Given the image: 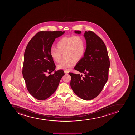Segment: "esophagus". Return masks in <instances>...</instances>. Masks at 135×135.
<instances>
[{
	"label": "esophagus",
	"instance_id": "34e87169",
	"mask_svg": "<svg viewBox=\"0 0 135 135\" xmlns=\"http://www.w3.org/2000/svg\"><path fill=\"white\" fill-rule=\"evenodd\" d=\"M64 73L65 74H66L68 73V72L67 71H64Z\"/></svg>",
	"mask_w": 135,
	"mask_h": 135
}]
</instances>
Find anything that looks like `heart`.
I'll use <instances>...</instances> for the list:
<instances>
[{
  "label": "heart",
  "instance_id": "1",
  "mask_svg": "<svg viewBox=\"0 0 135 135\" xmlns=\"http://www.w3.org/2000/svg\"><path fill=\"white\" fill-rule=\"evenodd\" d=\"M56 48H52L50 55L56 62L61 61L62 54L66 59L59 63V69L69 70L75 65L76 62L81 60L85 52V43L83 38L80 36H68L61 38L56 45Z\"/></svg>",
  "mask_w": 135,
  "mask_h": 135
}]
</instances>
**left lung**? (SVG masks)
<instances>
[{
	"label": "left lung",
	"instance_id": "1",
	"mask_svg": "<svg viewBox=\"0 0 135 135\" xmlns=\"http://www.w3.org/2000/svg\"><path fill=\"white\" fill-rule=\"evenodd\" d=\"M76 33L80 31H75ZM87 47L84 57L74 69L83 73H69L70 85L73 92L81 99L90 100L97 97L108 79L110 62L107 49L104 41L92 31H85Z\"/></svg>",
	"mask_w": 135,
	"mask_h": 135
}]
</instances>
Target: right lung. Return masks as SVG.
<instances>
[{
	"mask_svg": "<svg viewBox=\"0 0 135 135\" xmlns=\"http://www.w3.org/2000/svg\"><path fill=\"white\" fill-rule=\"evenodd\" d=\"M64 32L39 31L31 38L25 49L23 76L28 92L38 100H46L53 94L65 75L64 72L60 69L47 76V73L52 72L56 68L50 55L52 44Z\"/></svg>",
	"mask_w": 135,
	"mask_h": 135,
	"instance_id": "obj_1",
	"label": "right lung"
}]
</instances>
